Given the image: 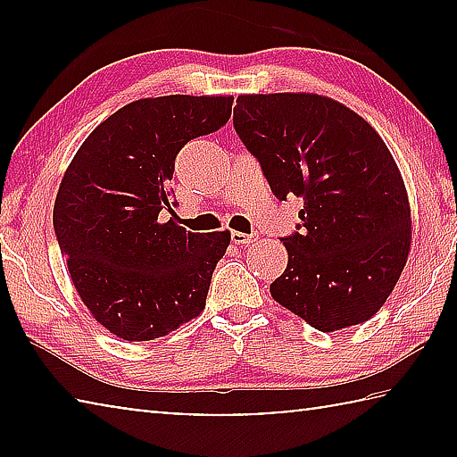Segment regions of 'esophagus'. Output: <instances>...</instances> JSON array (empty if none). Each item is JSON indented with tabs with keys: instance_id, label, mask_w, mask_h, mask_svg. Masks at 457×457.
Listing matches in <instances>:
<instances>
[{
	"instance_id": "34e87169",
	"label": "esophagus",
	"mask_w": 457,
	"mask_h": 457,
	"mask_svg": "<svg viewBox=\"0 0 457 457\" xmlns=\"http://www.w3.org/2000/svg\"><path fill=\"white\" fill-rule=\"evenodd\" d=\"M253 239L252 234H242V231H231V242L234 244H250Z\"/></svg>"
}]
</instances>
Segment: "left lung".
I'll list each match as a JSON object with an SVG mask.
<instances>
[{
	"label": "left lung",
	"mask_w": 457,
	"mask_h": 457,
	"mask_svg": "<svg viewBox=\"0 0 457 457\" xmlns=\"http://www.w3.org/2000/svg\"><path fill=\"white\" fill-rule=\"evenodd\" d=\"M234 129L274 195L304 201L298 231L280 237L288 266L272 298L322 332L369 320L411 244L407 191L383 138L351 108L303 92L237 96Z\"/></svg>",
	"instance_id": "left-lung-1"
}]
</instances>
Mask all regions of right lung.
Here are the masks:
<instances>
[{
    "label": "right lung",
    "mask_w": 457,
    "mask_h": 457,
    "mask_svg": "<svg viewBox=\"0 0 457 457\" xmlns=\"http://www.w3.org/2000/svg\"><path fill=\"white\" fill-rule=\"evenodd\" d=\"M234 96L135 100L92 130L60 183L54 231L82 303L106 330L141 343L204 311L229 231L195 234L173 213L175 159L231 117Z\"/></svg>",
    "instance_id": "right-lung-1"
}]
</instances>
